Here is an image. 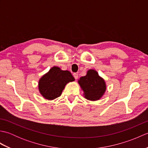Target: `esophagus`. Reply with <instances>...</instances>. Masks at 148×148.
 Segmentation results:
<instances>
[{
	"label": "esophagus",
	"instance_id": "1",
	"mask_svg": "<svg viewBox=\"0 0 148 148\" xmlns=\"http://www.w3.org/2000/svg\"><path fill=\"white\" fill-rule=\"evenodd\" d=\"M73 76L74 77V78H75V79H77V78H78V74H77V73H74L73 74Z\"/></svg>",
	"mask_w": 148,
	"mask_h": 148
}]
</instances>
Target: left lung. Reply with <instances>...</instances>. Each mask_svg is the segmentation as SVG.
I'll return each instance as SVG.
<instances>
[{
  "label": "left lung",
  "mask_w": 148,
  "mask_h": 148,
  "mask_svg": "<svg viewBox=\"0 0 148 148\" xmlns=\"http://www.w3.org/2000/svg\"><path fill=\"white\" fill-rule=\"evenodd\" d=\"M78 83L83 91L84 98L91 101L100 100L106 91L105 80L94 69H89L86 76L78 79Z\"/></svg>",
  "instance_id": "1"
}]
</instances>
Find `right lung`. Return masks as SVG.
Wrapping results in <instances>:
<instances>
[{"instance_id": "1", "label": "right lung", "mask_w": 148, "mask_h": 148, "mask_svg": "<svg viewBox=\"0 0 148 148\" xmlns=\"http://www.w3.org/2000/svg\"><path fill=\"white\" fill-rule=\"evenodd\" d=\"M74 80V77L69 71H63L55 66L40 78L39 92L45 99L54 100L61 95L66 84Z\"/></svg>"}]
</instances>
